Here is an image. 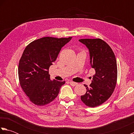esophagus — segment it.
<instances>
[{"mask_svg":"<svg viewBox=\"0 0 134 134\" xmlns=\"http://www.w3.org/2000/svg\"><path fill=\"white\" fill-rule=\"evenodd\" d=\"M70 84L71 85V86H75V85H76L78 83H76V82H74L70 81Z\"/></svg>","mask_w":134,"mask_h":134,"instance_id":"obj_1","label":"esophagus"}]
</instances>
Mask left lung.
Here are the masks:
<instances>
[{
    "label": "left lung",
    "mask_w": 134,
    "mask_h": 134,
    "mask_svg": "<svg viewBox=\"0 0 134 134\" xmlns=\"http://www.w3.org/2000/svg\"><path fill=\"white\" fill-rule=\"evenodd\" d=\"M89 51L90 63L96 74L86 93L81 96L82 101L87 107L94 108L103 104L112 94L118 77L116 60L112 49L100 38L80 39Z\"/></svg>",
    "instance_id": "left-lung-1"
}]
</instances>
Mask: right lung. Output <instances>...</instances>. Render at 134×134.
I'll return each instance as SVG.
<instances>
[{
  "instance_id": "obj_1",
  "label": "right lung",
  "mask_w": 134,
  "mask_h": 134,
  "mask_svg": "<svg viewBox=\"0 0 134 134\" xmlns=\"http://www.w3.org/2000/svg\"><path fill=\"white\" fill-rule=\"evenodd\" d=\"M71 38L45 37L25 48L19 62L18 76L22 90L32 103L43 106L58 96L65 81H51L49 69Z\"/></svg>"
}]
</instances>
